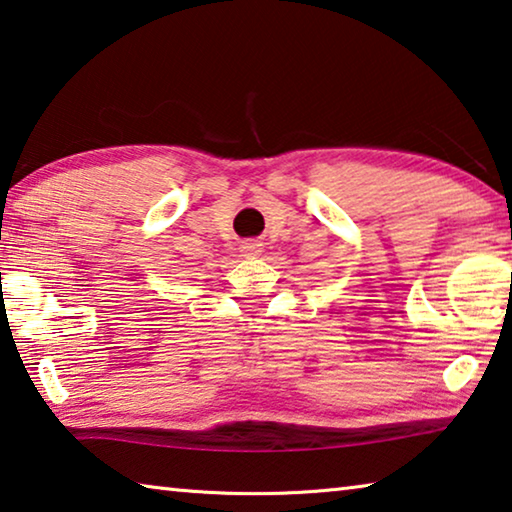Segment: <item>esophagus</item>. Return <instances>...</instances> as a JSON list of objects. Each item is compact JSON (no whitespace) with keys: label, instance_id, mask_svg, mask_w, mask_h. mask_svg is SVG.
Segmentation results:
<instances>
[{"label":"esophagus","instance_id":"34e87169","mask_svg":"<svg viewBox=\"0 0 512 512\" xmlns=\"http://www.w3.org/2000/svg\"><path fill=\"white\" fill-rule=\"evenodd\" d=\"M261 251H263V242H258V240H245L240 245V254L245 258L261 256Z\"/></svg>","mask_w":512,"mask_h":512}]
</instances>
